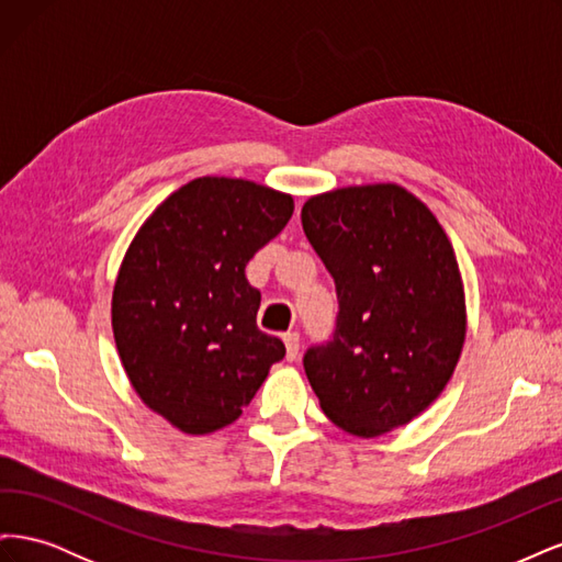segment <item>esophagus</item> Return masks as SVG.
Listing matches in <instances>:
<instances>
[{
	"label": "esophagus",
	"instance_id": "34e87169",
	"mask_svg": "<svg viewBox=\"0 0 562 562\" xmlns=\"http://www.w3.org/2000/svg\"><path fill=\"white\" fill-rule=\"evenodd\" d=\"M283 342H285V359L288 361H297L300 356V333H285L283 335Z\"/></svg>",
	"mask_w": 562,
	"mask_h": 562
}]
</instances>
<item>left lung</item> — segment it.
<instances>
[{
	"mask_svg": "<svg viewBox=\"0 0 562 562\" xmlns=\"http://www.w3.org/2000/svg\"><path fill=\"white\" fill-rule=\"evenodd\" d=\"M302 227L339 302L330 342L304 353L321 411L361 438L405 427L446 389L467 337L446 229L394 182L316 194L302 206Z\"/></svg>",
	"mask_w": 562,
	"mask_h": 562,
	"instance_id": "1",
	"label": "left lung"
}]
</instances>
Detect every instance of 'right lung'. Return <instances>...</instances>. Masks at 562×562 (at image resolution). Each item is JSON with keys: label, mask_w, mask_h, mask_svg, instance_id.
Instances as JSON below:
<instances>
[{"label": "right lung", "mask_w": 562, "mask_h": 562, "mask_svg": "<svg viewBox=\"0 0 562 562\" xmlns=\"http://www.w3.org/2000/svg\"><path fill=\"white\" fill-rule=\"evenodd\" d=\"M293 196L206 176L155 209L124 255L112 293L119 359L143 403L190 436L239 419L285 356L258 328L246 265L288 225Z\"/></svg>", "instance_id": "1"}]
</instances>
